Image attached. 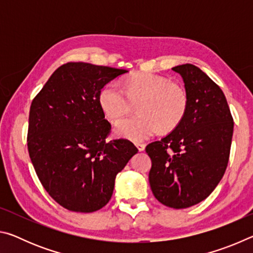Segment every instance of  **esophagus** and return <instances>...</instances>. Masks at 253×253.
Here are the masks:
<instances>
[{
	"mask_svg": "<svg viewBox=\"0 0 253 253\" xmlns=\"http://www.w3.org/2000/svg\"><path fill=\"white\" fill-rule=\"evenodd\" d=\"M136 147L137 149H138L139 152H143L145 149V144H142V143H136Z\"/></svg>",
	"mask_w": 253,
	"mask_h": 253,
	"instance_id": "34e87169",
	"label": "esophagus"
}]
</instances>
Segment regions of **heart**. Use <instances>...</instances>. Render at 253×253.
Segmentation results:
<instances>
[{
  "label": "heart",
  "mask_w": 253,
  "mask_h": 253,
  "mask_svg": "<svg viewBox=\"0 0 253 253\" xmlns=\"http://www.w3.org/2000/svg\"><path fill=\"white\" fill-rule=\"evenodd\" d=\"M98 101L105 117L116 123L137 105V116L124 118L117 135L134 142L147 139L160 129L169 132L185 118L188 96L184 87L165 76L136 72L124 79V91L116 84H106Z\"/></svg>",
  "instance_id": "heart-1"
}]
</instances>
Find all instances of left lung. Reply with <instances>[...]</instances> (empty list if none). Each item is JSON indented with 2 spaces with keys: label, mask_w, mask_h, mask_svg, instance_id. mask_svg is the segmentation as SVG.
Here are the masks:
<instances>
[{
  "label": "left lung",
  "mask_w": 253,
  "mask_h": 253,
  "mask_svg": "<svg viewBox=\"0 0 253 253\" xmlns=\"http://www.w3.org/2000/svg\"><path fill=\"white\" fill-rule=\"evenodd\" d=\"M172 69L185 84L188 109L181 125L146 146L148 178L162 204L186 209L207 199L223 177L233 118L223 91L200 68L185 63Z\"/></svg>",
  "instance_id": "8db88e82"
}]
</instances>
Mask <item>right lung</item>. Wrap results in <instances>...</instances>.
Listing matches in <instances>:
<instances>
[{
    "label": "right lung",
    "instance_id": "right-lung-1",
    "mask_svg": "<svg viewBox=\"0 0 253 253\" xmlns=\"http://www.w3.org/2000/svg\"><path fill=\"white\" fill-rule=\"evenodd\" d=\"M128 72L68 62L34 97L28 151L42 186L69 211L100 210L113 195L116 175L138 149L127 139L106 142L111 125L98 101L101 88Z\"/></svg>",
    "mask_w": 253,
    "mask_h": 253
}]
</instances>
